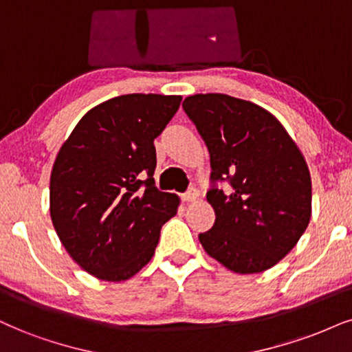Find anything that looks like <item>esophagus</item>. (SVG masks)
Wrapping results in <instances>:
<instances>
[{"mask_svg":"<svg viewBox=\"0 0 352 352\" xmlns=\"http://www.w3.org/2000/svg\"><path fill=\"white\" fill-rule=\"evenodd\" d=\"M197 197H199V192L196 189H190V190H188V192L186 194H183V201L184 202H194V201H197Z\"/></svg>","mask_w":352,"mask_h":352,"instance_id":"34e87169","label":"esophagus"}]
</instances>
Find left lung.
I'll use <instances>...</instances> for the list:
<instances>
[{
	"label": "left lung",
	"instance_id": "8db88e82",
	"mask_svg": "<svg viewBox=\"0 0 352 352\" xmlns=\"http://www.w3.org/2000/svg\"><path fill=\"white\" fill-rule=\"evenodd\" d=\"M183 109L210 155L207 202L215 223L201 233L206 253L236 274L276 266L300 240L311 215V179L300 148L258 104L227 94H194Z\"/></svg>",
	"mask_w": 352,
	"mask_h": 352
}]
</instances>
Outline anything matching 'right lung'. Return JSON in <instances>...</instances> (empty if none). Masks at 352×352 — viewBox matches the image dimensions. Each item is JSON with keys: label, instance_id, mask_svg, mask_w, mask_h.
<instances>
[{"label": "right lung", "instance_id": "right-lung-1", "mask_svg": "<svg viewBox=\"0 0 352 352\" xmlns=\"http://www.w3.org/2000/svg\"><path fill=\"white\" fill-rule=\"evenodd\" d=\"M181 96L125 94L81 117L56 153L50 175V217L81 269L122 282L153 258L164 222L179 197L155 188L153 140Z\"/></svg>", "mask_w": 352, "mask_h": 352}]
</instances>
